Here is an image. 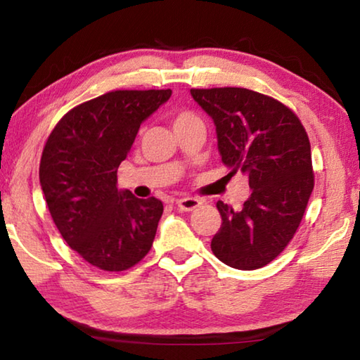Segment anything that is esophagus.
Here are the masks:
<instances>
[{
    "label": "esophagus",
    "instance_id": "esophagus-1",
    "mask_svg": "<svg viewBox=\"0 0 360 360\" xmlns=\"http://www.w3.org/2000/svg\"><path fill=\"white\" fill-rule=\"evenodd\" d=\"M176 205H178V208L181 211H186V212H191L193 210H197L200 205H202V200L198 198H193V197H187V198H181L176 202Z\"/></svg>",
    "mask_w": 360,
    "mask_h": 360
}]
</instances>
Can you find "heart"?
I'll return each instance as SVG.
<instances>
[{"label": "heart", "instance_id": "heart-1", "mask_svg": "<svg viewBox=\"0 0 360 360\" xmlns=\"http://www.w3.org/2000/svg\"><path fill=\"white\" fill-rule=\"evenodd\" d=\"M193 122H202L197 114L193 111H188V109H178V111L173 112V127H182L193 124Z\"/></svg>", "mask_w": 360, "mask_h": 360}]
</instances>
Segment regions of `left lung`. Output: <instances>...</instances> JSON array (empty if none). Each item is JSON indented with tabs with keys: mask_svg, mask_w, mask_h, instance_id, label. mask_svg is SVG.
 <instances>
[{
	"mask_svg": "<svg viewBox=\"0 0 360 360\" xmlns=\"http://www.w3.org/2000/svg\"><path fill=\"white\" fill-rule=\"evenodd\" d=\"M216 125L221 160L249 176L251 195L235 211L219 200L222 224L211 249L225 265L257 270L294 238L314 187L311 146L297 114L271 96L241 87L192 89Z\"/></svg>",
	"mask_w": 360,
	"mask_h": 360,
	"instance_id": "1",
	"label": "left lung"
}]
</instances>
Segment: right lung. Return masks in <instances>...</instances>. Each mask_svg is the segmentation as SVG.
<instances>
[{"mask_svg": "<svg viewBox=\"0 0 360 360\" xmlns=\"http://www.w3.org/2000/svg\"><path fill=\"white\" fill-rule=\"evenodd\" d=\"M172 90H114L66 112L49 135L39 182L49 212L71 249L100 270L141 262L155 238L163 203L117 188V168L139 125Z\"/></svg>", "mask_w": 360, "mask_h": 360, "instance_id": "1", "label": "right lung"}]
</instances>
